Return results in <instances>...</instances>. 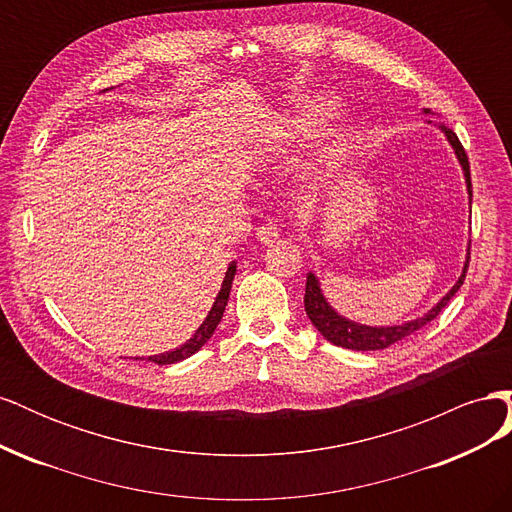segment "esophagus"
<instances>
[{"instance_id":"34e87169","label":"esophagus","mask_w":512,"mask_h":512,"mask_svg":"<svg viewBox=\"0 0 512 512\" xmlns=\"http://www.w3.org/2000/svg\"><path fill=\"white\" fill-rule=\"evenodd\" d=\"M256 237H258L260 243L269 245V243H273L277 237H280V228H277V224H273V222L262 224V226L256 230Z\"/></svg>"}]
</instances>
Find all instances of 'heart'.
Masks as SVG:
<instances>
[{
    "mask_svg": "<svg viewBox=\"0 0 512 512\" xmlns=\"http://www.w3.org/2000/svg\"><path fill=\"white\" fill-rule=\"evenodd\" d=\"M333 106H335V100L331 96H316L312 100H307L305 106H303V111H301V117L292 121V130L282 138V141H277L269 149L280 153V151H286V149L297 145L303 136H307L309 132L314 130V126H316L318 121H322L324 117L331 113ZM344 158H346L344 143L342 141L329 143L327 147L320 149V153H318L316 164H314V175L318 179L331 177L333 173H337V168L342 166Z\"/></svg>",
    "mask_w": 512,
    "mask_h": 512,
    "instance_id": "b5f03b06",
    "label": "heart"
}]
</instances>
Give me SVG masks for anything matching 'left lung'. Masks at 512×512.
I'll use <instances>...</instances> for the list:
<instances>
[{"mask_svg": "<svg viewBox=\"0 0 512 512\" xmlns=\"http://www.w3.org/2000/svg\"><path fill=\"white\" fill-rule=\"evenodd\" d=\"M423 113L431 115L429 108H425ZM438 128L444 132L446 141L451 143L455 156H457V160L461 164L463 177H466V188H468V196H470V205H472V179H470V162H468V156H466V149L461 147L457 134L451 128H446V126H438ZM468 265H470V245H468L466 262H463V271L459 275V280L455 282V286L448 290L444 297L436 305H433L425 316L408 320L404 324H393V327H367V324H359V322L344 318L342 314L335 312V309L329 305L327 299H324L320 282H318V277L314 273H307L305 299H303L305 301V312H307L309 320H312L314 327L322 333V337L327 339V342L335 344V346L350 348V350H361V352H365V350H384V348H389V346L401 342V339H406L408 335L416 333L418 329H423L427 322H431L433 318H436L442 312L444 305L451 301L455 297V292L463 286V280H466Z\"/></svg>", "mask_w": 512, "mask_h": 512, "instance_id": "obj_1", "label": "left lung"}]
</instances>
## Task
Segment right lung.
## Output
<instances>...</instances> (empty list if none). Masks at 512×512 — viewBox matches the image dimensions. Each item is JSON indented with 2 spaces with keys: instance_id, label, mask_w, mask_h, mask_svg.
Masks as SVG:
<instances>
[{
  "instance_id": "obj_1",
  "label": "right lung",
  "mask_w": 512,
  "mask_h": 512,
  "mask_svg": "<svg viewBox=\"0 0 512 512\" xmlns=\"http://www.w3.org/2000/svg\"><path fill=\"white\" fill-rule=\"evenodd\" d=\"M235 273H237V262L232 260L228 269H226V275H224V282H222V288L218 292V297H215L213 301V307L209 309L207 318L203 320V324L196 329V333L185 342L183 346L170 350V352H164V354H153L149 356L147 361L156 363V365H170V363H179L183 359H188V356H192L194 352H198L200 348H203L211 335L215 333V329H218V324L224 316V309H226V303H228V294H230V288H232V280H235Z\"/></svg>"
}]
</instances>
